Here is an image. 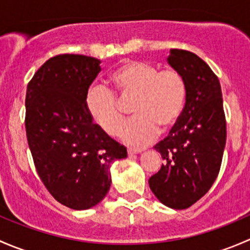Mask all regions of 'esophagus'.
<instances>
[{
	"mask_svg": "<svg viewBox=\"0 0 250 250\" xmlns=\"http://www.w3.org/2000/svg\"><path fill=\"white\" fill-rule=\"evenodd\" d=\"M127 151H128V155H137V153H139V152H141V151H143V148H132V147H129Z\"/></svg>",
	"mask_w": 250,
	"mask_h": 250,
	"instance_id": "esophagus-1",
	"label": "esophagus"
}]
</instances>
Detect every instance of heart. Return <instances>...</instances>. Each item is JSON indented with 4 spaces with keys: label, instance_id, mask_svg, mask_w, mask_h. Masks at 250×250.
Instances as JSON below:
<instances>
[{
    "label": "heart",
    "instance_id": "1",
    "mask_svg": "<svg viewBox=\"0 0 250 250\" xmlns=\"http://www.w3.org/2000/svg\"><path fill=\"white\" fill-rule=\"evenodd\" d=\"M112 92L92 88L84 99L88 113L106 134L117 135L123 113L115 94L134 97L130 118L123 127L122 139L133 146H144L158 134L169 132L183 117L188 99V84L178 70L158 69L141 60H128L109 76Z\"/></svg>",
    "mask_w": 250,
    "mask_h": 250
}]
</instances>
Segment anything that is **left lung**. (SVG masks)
Masks as SVG:
<instances>
[{"instance_id":"1","label":"left lung","mask_w":250,"mask_h":250,"mask_svg":"<svg viewBox=\"0 0 250 250\" xmlns=\"http://www.w3.org/2000/svg\"><path fill=\"white\" fill-rule=\"evenodd\" d=\"M168 62L188 84L180 122L155 145L163 163L148 179L156 197L173 209H186L209 191L220 170L226 120L220 82L206 62L184 49H172Z\"/></svg>"}]
</instances>
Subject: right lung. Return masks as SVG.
Instances as JSON below:
<instances>
[{"label": "right lung", "instance_id": "add662e5", "mask_svg": "<svg viewBox=\"0 0 250 250\" xmlns=\"http://www.w3.org/2000/svg\"><path fill=\"white\" fill-rule=\"evenodd\" d=\"M99 71L97 58L55 55L37 70L25 98V129L37 173L58 202L76 210L103 201L111 165L127 157V148L93 123L85 109Z\"/></svg>", "mask_w": 250, "mask_h": 250}]
</instances>
